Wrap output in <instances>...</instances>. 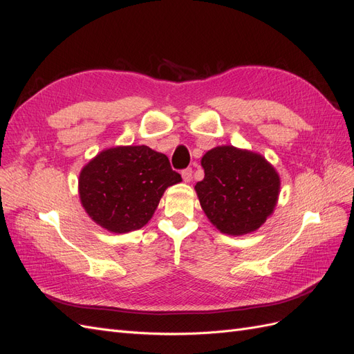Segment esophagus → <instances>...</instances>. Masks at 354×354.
<instances>
[{
	"mask_svg": "<svg viewBox=\"0 0 354 354\" xmlns=\"http://www.w3.org/2000/svg\"><path fill=\"white\" fill-rule=\"evenodd\" d=\"M192 176H194V169L192 168H185L183 171H181V177H183V180L187 181V183L192 180Z\"/></svg>",
	"mask_w": 354,
	"mask_h": 354,
	"instance_id": "34e87169",
	"label": "esophagus"
}]
</instances>
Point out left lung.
I'll use <instances>...</instances> for the list:
<instances>
[{
  "label": "left lung",
  "instance_id": "8db88e82",
  "mask_svg": "<svg viewBox=\"0 0 354 354\" xmlns=\"http://www.w3.org/2000/svg\"><path fill=\"white\" fill-rule=\"evenodd\" d=\"M201 164L205 177L195 189L203 212L220 232H254L273 212L281 181L261 155L220 146L203 155Z\"/></svg>",
  "mask_w": 354,
  "mask_h": 354
}]
</instances>
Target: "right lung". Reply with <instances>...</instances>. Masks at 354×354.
<instances>
[{
  "label": "right lung",
  "instance_id": "right-lung-1",
  "mask_svg": "<svg viewBox=\"0 0 354 354\" xmlns=\"http://www.w3.org/2000/svg\"><path fill=\"white\" fill-rule=\"evenodd\" d=\"M180 181L164 153L147 146L112 147L82 168L80 198L102 227L127 233L143 227L165 189Z\"/></svg>",
  "mask_w": 354,
  "mask_h": 354
}]
</instances>
